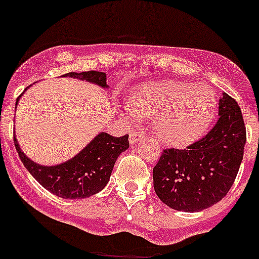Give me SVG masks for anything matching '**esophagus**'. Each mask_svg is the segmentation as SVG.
<instances>
[{
    "instance_id": "34e87169",
    "label": "esophagus",
    "mask_w": 259,
    "mask_h": 259,
    "mask_svg": "<svg viewBox=\"0 0 259 259\" xmlns=\"http://www.w3.org/2000/svg\"><path fill=\"white\" fill-rule=\"evenodd\" d=\"M142 136H144V134H141V132H132V134L130 135V142H131V144H135V142L140 141V140L142 139Z\"/></svg>"
}]
</instances>
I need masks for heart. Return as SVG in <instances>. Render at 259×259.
<instances>
[{"label": "heart", "mask_w": 259, "mask_h": 259, "mask_svg": "<svg viewBox=\"0 0 259 259\" xmlns=\"http://www.w3.org/2000/svg\"><path fill=\"white\" fill-rule=\"evenodd\" d=\"M217 111V97L209 89L177 80L141 84L123 106L131 122L153 117V131L167 145L185 146L205 134Z\"/></svg>", "instance_id": "b5f03b06"}]
</instances>
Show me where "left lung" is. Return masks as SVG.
<instances>
[{"label": "left lung", "instance_id": "8db88e82", "mask_svg": "<svg viewBox=\"0 0 259 259\" xmlns=\"http://www.w3.org/2000/svg\"><path fill=\"white\" fill-rule=\"evenodd\" d=\"M214 127L186 149H165L153 169L154 190L165 205L200 212L226 196L243 160L246 131L238 103L225 92Z\"/></svg>", "mask_w": 259, "mask_h": 259}]
</instances>
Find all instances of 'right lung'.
<instances>
[{
    "mask_svg": "<svg viewBox=\"0 0 259 259\" xmlns=\"http://www.w3.org/2000/svg\"><path fill=\"white\" fill-rule=\"evenodd\" d=\"M63 77L87 80L106 89V74L103 72H70ZM20 96L16 99V105ZM14 144L24 167L42 186L63 199H82L95 195L106 186L118 156L130 146L128 135L114 137L101 132L74 158L58 165H41L32 162L20 149L14 135Z\"/></svg>",
    "mask_w": 259,
    "mask_h": 259,
    "instance_id": "obj_1",
    "label": "right lung"
}]
</instances>
